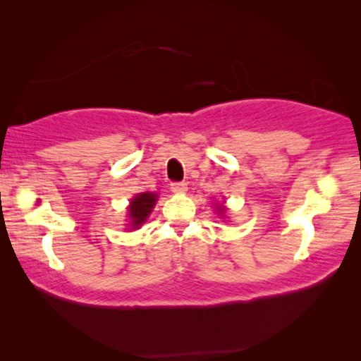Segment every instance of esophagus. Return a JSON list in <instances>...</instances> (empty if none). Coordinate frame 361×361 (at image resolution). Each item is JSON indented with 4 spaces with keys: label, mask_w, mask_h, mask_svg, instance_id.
I'll use <instances>...</instances> for the list:
<instances>
[{
    "label": "esophagus",
    "mask_w": 361,
    "mask_h": 361,
    "mask_svg": "<svg viewBox=\"0 0 361 361\" xmlns=\"http://www.w3.org/2000/svg\"><path fill=\"white\" fill-rule=\"evenodd\" d=\"M171 190L176 192V194H184V192L187 190V184L185 182H172Z\"/></svg>",
    "instance_id": "34e87169"
}]
</instances>
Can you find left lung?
Masks as SVG:
<instances>
[{"label":"left lung","mask_w":361,"mask_h":361,"mask_svg":"<svg viewBox=\"0 0 361 361\" xmlns=\"http://www.w3.org/2000/svg\"><path fill=\"white\" fill-rule=\"evenodd\" d=\"M220 212H221V214H224V210H221V209H220Z\"/></svg>","instance_id":"obj_1"}]
</instances>
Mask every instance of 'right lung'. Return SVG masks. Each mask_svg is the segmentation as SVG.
I'll list each match as a JSON object with an SVG mask.
<instances>
[{
    "label": "right lung",
    "mask_w": 361,
    "mask_h": 361,
    "mask_svg": "<svg viewBox=\"0 0 361 361\" xmlns=\"http://www.w3.org/2000/svg\"><path fill=\"white\" fill-rule=\"evenodd\" d=\"M157 197L151 192H145V194L136 195L135 199L131 200L130 205V219H131V226L137 228L141 224H145L147 215L151 214L152 207L156 204Z\"/></svg>",
    "instance_id": "obj_1"
}]
</instances>
